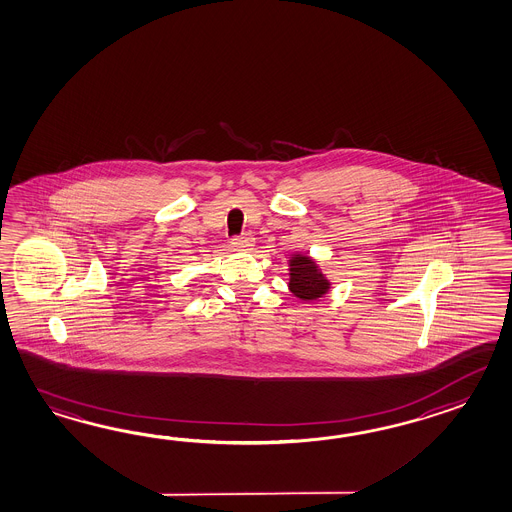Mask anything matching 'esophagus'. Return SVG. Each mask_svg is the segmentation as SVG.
<instances>
[{
  "label": "esophagus",
  "instance_id": "34e87169",
  "mask_svg": "<svg viewBox=\"0 0 512 512\" xmlns=\"http://www.w3.org/2000/svg\"><path fill=\"white\" fill-rule=\"evenodd\" d=\"M252 243H254V238L250 234H241L232 239V247H236V249H250Z\"/></svg>",
  "mask_w": 512,
  "mask_h": 512
}]
</instances>
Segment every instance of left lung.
Wrapping results in <instances>:
<instances>
[{"label": "left lung", "instance_id": "left-lung-1", "mask_svg": "<svg viewBox=\"0 0 512 512\" xmlns=\"http://www.w3.org/2000/svg\"><path fill=\"white\" fill-rule=\"evenodd\" d=\"M291 291L302 300H315L328 291V280L322 276L319 267L308 256H295L291 260Z\"/></svg>", "mask_w": 512, "mask_h": 512}]
</instances>
